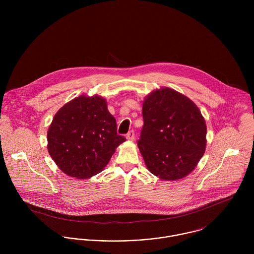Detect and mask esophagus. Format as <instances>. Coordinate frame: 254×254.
Here are the masks:
<instances>
[{"label":"esophagus","mask_w":254,"mask_h":254,"mask_svg":"<svg viewBox=\"0 0 254 254\" xmlns=\"http://www.w3.org/2000/svg\"><path fill=\"white\" fill-rule=\"evenodd\" d=\"M126 139L130 142H133L135 140V133L134 131H130L127 135H126Z\"/></svg>","instance_id":"esophagus-1"}]
</instances>
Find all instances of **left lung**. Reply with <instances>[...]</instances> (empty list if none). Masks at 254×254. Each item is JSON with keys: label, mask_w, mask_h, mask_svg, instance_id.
Wrapping results in <instances>:
<instances>
[{"label": "left lung", "mask_w": 254, "mask_h": 254, "mask_svg": "<svg viewBox=\"0 0 254 254\" xmlns=\"http://www.w3.org/2000/svg\"><path fill=\"white\" fill-rule=\"evenodd\" d=\"M144 126L138 146L150 173L177 181L197 165L206 147V124L196 105L163 87L143 102Z\"/></svg>", "instance_id": "1"}]
</instances>
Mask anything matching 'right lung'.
I'll use <instances>...</instances> for the list:
<instances>
[{
  "label": "right lung",
  "mask_w": 254,
  "mask_h": 254,
  "mask_svg": "<svg viewBox=\"0 0 254 254\" xmlns=\"http://www.w3.org/2000/svg\"><path fill=\"white\" fill-rule=\"evenodd\" d=\"M48 151L67 176L88 179L102 172L126 139L99 95H81L55 114L48 130Z\"/></svg>",
  "instance_id": "1"
}]
</instances>
